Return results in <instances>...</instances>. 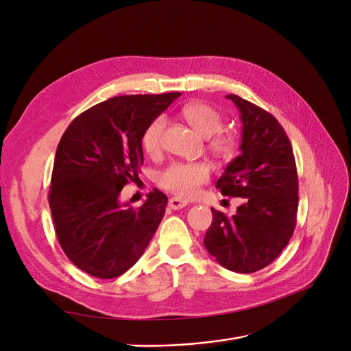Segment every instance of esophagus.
I'll use <instances>...</instances> for the list:
<instances>
[{"instance_id":"obj_1","label":"esophagus","mask_w":351,"mask_h":351,"mask_svg":"<svg viewBox=\"0 0 351 351\" xmlns=\"http://www.w3.org/2000/svg\"><path fill=\"white\" fill-rule=\"evenodd\" d=\"M168 206L171 208V209H174V210H177V209H182V208L187 206V202L174 196V197H171V199L168 200Z\"/></svg>"}]
</instances>
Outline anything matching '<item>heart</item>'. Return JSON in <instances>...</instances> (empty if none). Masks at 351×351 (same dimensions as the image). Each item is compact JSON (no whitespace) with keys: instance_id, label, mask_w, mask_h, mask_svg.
Masks as SVG:
<instances>
[{"instance_id":"obj_1","label":"heart","mask_w":351,"mask_h":351,"mask_svg":"<svg viewBox=\"0 0 351 351\" xmlns=\"http://www.w3.org/2000/svg\"><path fill=\"white\" fill-rule=\"evenodd\" d=\"M186 121L204 137H209L208 147L221 161H231L239 151V139L228 133H218L222 129L221 114L208 104L192 102L183 108ZM165 117L155 119L143 133L142 145L146 154L156 155L161 151ZM210 169L204 162H176L159 174L158 184L177 197L190 199L199 193L202 184L208 183Z\"/></svg>"}]
</instances>
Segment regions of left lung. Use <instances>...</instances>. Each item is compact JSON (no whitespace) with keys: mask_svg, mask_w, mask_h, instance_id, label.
I'll return each instance as SVG.
<instances>
[{"mask_svg":"<svg viewBox=\"0 0 351 351\" xmlns=\"http://www.w3.org/2000/svg\"><path fill=\"white\" fill-rule=\"evenodd\" d=\"M243 123L241 155L232 159L218 182L224 196L243 197L232 217L210 208L212 224L205 247L222 267L239 274L256 272L289 244L299 204V178L291 143L278 120L237 95Z\"/></svg>","mask_w":351,"mask_h":351,"instance_id":"obj_1","label":"left lung"}]
</instances>
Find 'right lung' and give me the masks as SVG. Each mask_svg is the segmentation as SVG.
Instances as JSON below:
<instances>
[{
  "label": "right lung",
  "mask_w": 351,
  "mask_h": 351,
  "mask_svg": "<svg viewBox=\"0 0 351 351\" xmlns=\"http://www.w3.org/2000/svg\"><path fill=\"white\" fill-rule=\"evenodd\" d=\"M124 95L77 115L57 147L49 187L56 234L67 258L92 277H120L139 261L161 222L167 196L154 189L139 208L120 200L139 178L142 137L180 97Z\"/></svg>",
  "instance_id": "obj_1"
}]
</instances>
